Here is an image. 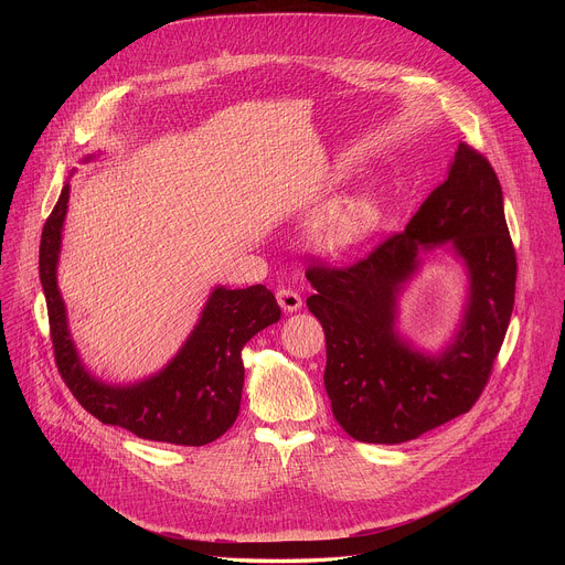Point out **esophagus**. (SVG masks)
I'll return each mask as SVG.
<instances>
[{
    "mask_svg": "<svg viewBox=\"0 0 565 565\" xmlns=\"http://www.w3.org/2000/svg\"><path fill=\"white\" fill-rule=\"evenodd\" d=\"M277 303L286 310V312H295L301 308V297L299 292L290 290V288H279L277 290Z\"/></svg>",
    "mask_w": 565,
    "mask_h": 565,
    "instance_id": "34e87169",
    "label": "esophagus"
}]
</instances>
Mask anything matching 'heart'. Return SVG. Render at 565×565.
Listing matches in <instances>:
<instances>
[{
  "instance_id": "1",
  "label": "heart",
  "mask_w": 565,
  "mask_h": 565,
  "mask_svg": "<svg viewBox=\"0 0 565 565\" xmlns=\"http://www.w3.org/2000/svg\"><path fill=\"white\" fill-rule=\"evenodd\" d=\"M382 205L373 194H358L321 212L310 227L312 246L324 255H344L377 227Z\"/></svg>"
}]
</instances>
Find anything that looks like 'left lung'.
I'll return each instance as SVG.
<instances>
[{
  "instance_id": "1",
  "label": "left lung",
  "mask_w": 565,
  "mask_h": 565,
  "mask_svg": "<svg viewBox=\"0 0 565 565\" xmlns=\"http://www.w3.org/2000/svg\"><path fill=\"white\" fill-rule=\"evenodd\" d=\"M449 243L466 262L470 297L455 342L425 356L394 331L396 295L419 248ZM306 299L327 335L324 384L335 420L360 443L397 445L462 414L486 388L514 308L516 253L490 160L460 142L447 179L397 232L347 268L306 270Z\"/></svg>"
}]
</instances>
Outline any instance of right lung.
<instances>
[{
	"label": "right lung",
	"instance_id": "1",
	"mask_svg": "<svg viewBox=\"0 0 565 565\" xmlns=\"http://www.w3.org/2000/svg\"><path fill=\"white\" fill-rule=\"evenodd\" d=\"M66 203L68 183L62 188L40 241V281L46 297L55 364L64 384L94 418L122 427L138 438L185 447L216 440L238 416L244 391L241 349L281 317L275 295L262 284L238 290L216 286L199 324L163 371L127 386L105 384L85 369L75 351L57 288Z\"/></svg>",
	"mask_w": 565,
	"mask_h": 565
}]
</instances>
